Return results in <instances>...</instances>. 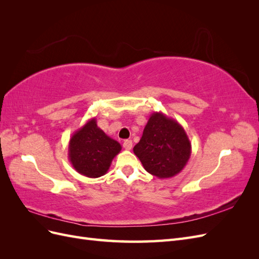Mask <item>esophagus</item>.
<instances>
[{
  "mask_svg": "<svg viewBox=\"0 0 259 259\" xmlns=\"http://www.w3.org/2000/svg\"><path fill=\"white\" fill-rule=\"evenodd\" d=\"M123 147H124V149H126V150H131V149L133 148V143H132V140H128V139L124 140Z\"/></svg>",
  "mask_w": 259,
  "mask_h": 259,
  "instance_id": "obj_1",
  "label": "esophagus"
}]
</instances>
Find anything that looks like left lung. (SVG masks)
Returning a JSON list of instances; mask_svg holds the SVG:
<instances>
[{
	"mask_svg": "<svg viewBox=\"0 0 259 259\" xmlns=\"http://www.w3.org/2000/svg\"><path fill=\"white\" fill-rule=\"evenodd\" d=\"M133 151L149 174L165 179L184 169L191 155V143L176 120L162 112H154Z\"/></svg>",
	"mask_w": 259,
	"mask_h": 259,
	"instance_id": "obj_1",
	"label": "left lung"
}]
</instances>
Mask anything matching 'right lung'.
I'll return each mask as SVG.
<instances>
[{
    "label": "right lung",
    "instance_id": "right-lung-1",
    "mask_svg": "<svg viewBox=\"0 0 259 259\" xmlns=\"http://www.w3.org/2000/svg\"><path fill=\"white\" fill-rule=\"evenodd\" d=\"M121 145L97 126L95 117L89 120L70 138L68 158L77 173L98 178L105 175Z\"/></svg>",
    "mask_w": 259,
    "mask_h": 259
}]
</instances>
